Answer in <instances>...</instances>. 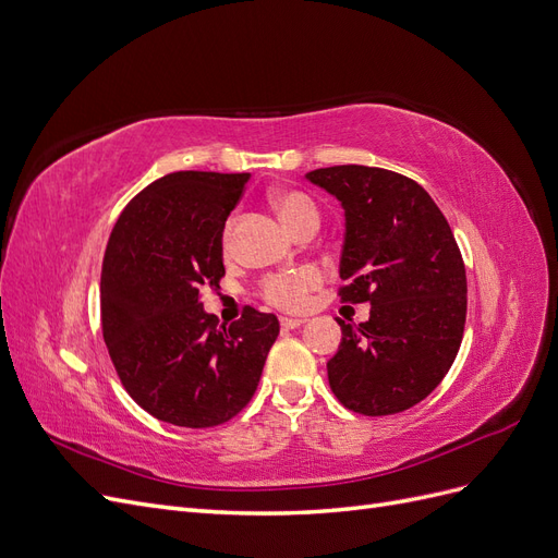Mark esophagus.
Segmentation results:
<instances>
[{"mask_svg":"<svg viewBox=\"0 0 558 558\" xmlns=\"http://www.w3.org/2000/svg\"><path fill=\"white\" fill-rule=\"evenodd\" d=\"M279 324H281V328H283V330H293V328H300L302 324H305V318H291V316H283V318L279 320Z\"/></svg>","mask_w":558,"mask_h":558,"instance_id":"obj_1","label":"esophagus"}]
</instances>
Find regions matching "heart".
<instances>
[{
    "mask_svg": "<svg viewBox=\"0 0 558 558\" xmlns=\"http://www.w3.org/2000/svg\"><path fill=\"white\" fill-rule=\"evenodd\" d=\"M275 209L283 226L291 232H295L305 223H318V209L314 199L302 191H281L272 197ZM223 253H230L232 248V223L223 228L221 238ZM320 286V275L312 267L300 269H283V272H272L260 279L258 283V298L267 305L277 310L295 312L302 310L310 302V293Z\"/></svg>",
    "mask_w": 558,
    "mask_h": 558,
    "instance_id": "heart-1",
    "label": "heart"
}]
</instances>
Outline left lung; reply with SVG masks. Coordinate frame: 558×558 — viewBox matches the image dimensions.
<instances>
[{
	"instance_id": "left-lung-1",
	"label": "left lung",
	"mask_w": 558,
	"mask_h": 558,
	"mask_svg": "<svg viewBox=\"0 0 558 558\" xmlns=\"http://www.w3.org/2000/svg\"><path fill=\"white\" fill-rule=\"evenodd\" d=\"M307 179L342 202V302H369L344 324L328 381L347 410L388 416L414 408L445 379L461 349L468 281L445 214L408 177L381 167H320Z\"/></svg>"
}]
</instances>
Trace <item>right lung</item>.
<instances>
[{"mask_svg": "<svg viewBox=\"0 0 558 558\" xmlns=\"http://www.w3.org/2000/svg\"><path fill=\"white\" fill-rule=\"evenodd\" d=\"M248 174L172 172L128 202L109 234L99 302L109 359L130 398L183 428H214L256 393L275 314L230 326L199 295L223 279V228Z\"/></svg>", "mask_w": 558, "mask_h": 558, "instance_id": "obj_1", "label": "right lung"}]
</instances>
